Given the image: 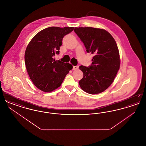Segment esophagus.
I'll return each mask as SVG.
<instances>
[{
    "instance_id": "esophagus-1",
    "label": "esophagus",
    "mask_w": 146,
    "mask_h": 146,
    "mask_svg": "<svg viewBox=\"0 0 146 146\" xmlns=\"http://www.w3.org/2000/svg\"><path fill=\"white\" fill-rule=\"evenodd\" d=\"M78 68H79V66H73V70H78Z\"/></svg>"
}]
</instances>
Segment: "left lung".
<instances>
[{
  "label": "left lung",
  "mask_w": 146,
  "mask_h": 146,
  "mask_svg": "<svg viewBox=\"0 0 146 146\" xmlns=\"http://www.w3.org/2000/svg\"><path fill=\"white\" fill-rule=\"evenodd\" d=\"M74 32L86 49L94 56L89 67L80 66L83 78L79 82L82 89L90 94L106 90L114 80L120 68L117 43L106 30L92 27H76Z\"/></svg>",
  "instance_id": "left-lung-1"
}]
</instances>
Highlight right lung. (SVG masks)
I'll use <instances>...</instances> for the list:
<instances>
[{
	"label": "right lung",
	"instance_id": "1",
	"mask_svg": "<svg viewBox=\"0 0 146 146\" xmlns=\"http://www.w3.org/2000/svg\"><path fill=\"white\" fill-rule=\"evenodd\" d=\"M74 27H50L38 32L29 42L25 61L30 79L39 90L50 92L60 87L73 66L53 58L60 52L64 35Z\"/></svg>",
	"mask_w": 146,
	"mask_h": 146
}]
</instances>
